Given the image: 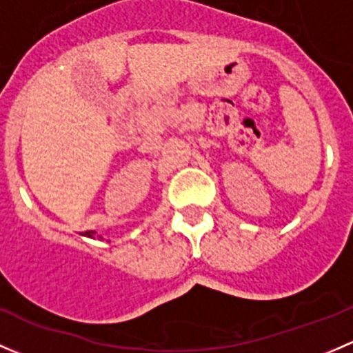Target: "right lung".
Listing matches in <instances>:
<instances>
[{
  "mask_svg": "<svg viewBox=\"0 0 353 353\" xmlns=\"http://www.w3.org/2000/svg\"><path fill=\"white\" fill-rule=\"evenodd\" d=\"M85 236H88V237H94V232H90V230H87V232H85Z\"/></svg>",
  "mask_w": 353,
  "mask_h": 353,
  "instance_id": "obj_1",
  "label": "right lung"
}]
</instances>
